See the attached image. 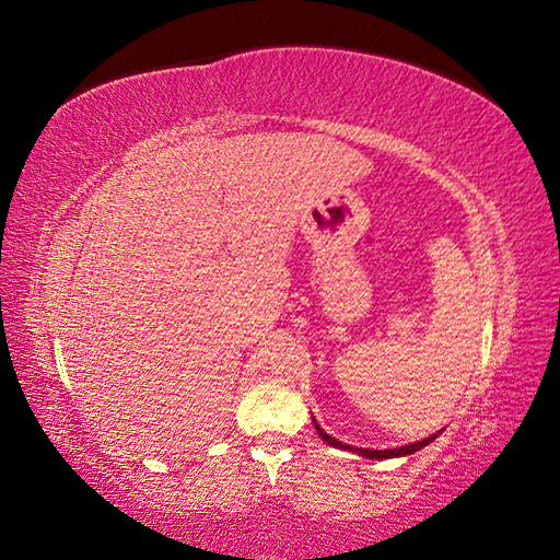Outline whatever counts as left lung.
<instances>
[{
  "label": "left lung",
  "instance_id": "obj_1",
  "mask_svg": "<svg viewBox=\"0 0 560 560\" xmlns=\"http://www.w3.org/2000/svg\"><path fill=\"white\" fill-rule=\"evenodd\" d=\"M313 425H315L317 434L322 436V442H327V444H329V446H334V448H343V451H350V453H358V455H362V457H369V460H387V457H404V455H411V453H416V451H420V448H425L428 444H432L434 439H436L439 434H442V430H439V432L430 434L428 439H420V442H416V444H406V446H399V448L374 451V448H354V446H350V444L338 442V439L329 436L325 430L319 428V422H317L315 418H313Z\"/></svg>",
  "mask_w": 560,
  "mask_h": 560
}]
</instances>
